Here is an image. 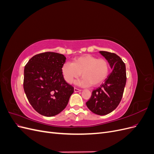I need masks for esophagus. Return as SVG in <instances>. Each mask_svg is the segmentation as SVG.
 Listing matches in <instances>:
<instances>
[{
	"label": "esophagus",
	"instance_id": "1",
	"mask_svg": "<svg viewBox=\"0 0 154 154\" xmlns=\"http://www.w3.org/2000/svg\"><path fill=\"white\" fill-rule=\"evenodd\" d=\"M80 91H82V90L78 89V88H74V92H80Z\"/></svg>",
	"mask_w": 154,
	"mask_h": 154
}]
</instances>
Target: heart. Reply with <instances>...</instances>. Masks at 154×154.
<instances>
[{
	"instance_id": "b5f03b06",
	"label": "heart",
	"mask_w": 154,
	"mask_h": 154,
	"mask_svg": "<svg viewBox=\"0 0 154 154\" xmlns=\"http://www.w3.org/2000/svg\"><path fill=\"white\" fill-rule=\"evenodd\" d=\"M62 72L65 81L68 83H71L82 75L83 78L77 82V84L97 87L108 76L109 63L105 59L84 54L74 58L72 63H65L62 67Z\"/></svg>"
}]
</instances>
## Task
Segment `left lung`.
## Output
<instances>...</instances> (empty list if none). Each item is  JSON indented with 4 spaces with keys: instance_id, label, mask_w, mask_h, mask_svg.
Listing matches in <instances>:
<instances>
[{
    "instance_id": "1",
    "label": "left lung",
    "mask_w": 154,
    "mask_h": 154,
    "mask_svg": "<svg viewBox=\"0 0 154 154\" xmlns=\"http://www.w3.org/2000/svg\"><path fill=\"white\" fill-rule=\"evenodd\" d=\"M108 61L112 71L103 84L92 92L87 106L93 113L104 116L112 112L119 104L127 82L125 64L115 53L100 51Z\"/></svg>"
}]
</instances>
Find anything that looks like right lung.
<instances>
[{
	"instance_id": "add662e5",
	"label": "right lung",
	"mask_w": 154,
	"mask_h": 154,
	"mask_svg": "<svg viewBox=\"0 0 154 154\" xmlns=\"http://www.w3.org/2000/svg\"><path fill=\"white\" fill-rule=\"evenodd\" d=\"M66 58L46 52L35 55L24 67V89L33 109L46 117L58 114L66 108L74 88L62 72Z\"/></svg>"
}]
</instances>
